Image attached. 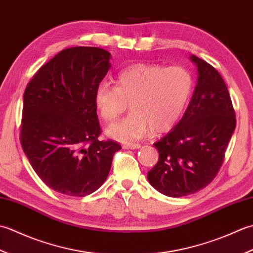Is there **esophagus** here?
Returning <instances> with one entry per match:
<instances>
[{"label": "esophagus", "mask_w": 253, "mask_h": 253, "mask_svg": "<svg viewBox=\"0 0 253 253\" xmlns=\"http://www.w3.org/2000/svg\"><path fill=\"white\" fill-rule=\"evenodd\" d=\"M140 147H141V144H136V143H127L123 145V148L125 149H136Z\"/></svg>", "instance_id": "obj_1"}]
</instances>
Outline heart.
Segmentation results:
<instances>
[{
  "label": "heart",
  "instance_id": "obj_1",
  "mask_svg": "<svg viewBox=\"0 0 253 253\" xmlns=\"http://www.w3.org/2000/svg\"><path fill=\"white\" fill-rule=\"evenodd\" d=\"M193 88V77L182 66L133 64L123 70L116 87L100 84L95 102L102 120L115 122L130 106V115L112 125L108 134L122 142H132L152 130L167 132L182 115Z\"/></svg>",
  "mask_w": 253,
  "mask_h": 253
}]
</instances>
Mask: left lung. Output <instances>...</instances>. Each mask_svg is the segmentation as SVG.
<instances>
[{"mask_svg": "<svg viewBox=\"0 0 253 253\" xmlns=\"http://www.w3.org/2000/svg\"><path fill=\"white\" fill-rule=\"evenodd\" d=\"M198 84L182 119L154 146L157 164L147 172L154 188L167 197L193 194L213 181L236 127L227 86L217 71L192 55Z\"/></svg>", "mask_w": 253, "mask_h": 253, "instance_id": "left-lung-1", "label": "left lung"}]
</instances>
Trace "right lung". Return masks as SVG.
Segmentation results:
<instances>
[{"label":"right lung","instance_id":"obj_1","mask_svg":"<svg viewBox=\"0 0 253 253\" xmlns=\"http://www.w3.org/2000/svg\"><path fill=\"white\" fill-rule=\"evenodd\" d=\"M110 53L96 47L62 50L27 84L20 144L32 167L54 191L85 197L106 181L121 145L100 141L95 91Z\"/></svg>","mask_w":253,"mask_h":253}]
</instances>
